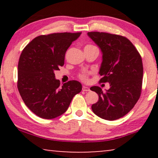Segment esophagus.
I'll return each instance as SVG.
<instances>
[{
  "mask_svg": "<svg viewBox=\"0 0 158 158\" xmlns=\"http://www.w3.org/2000/svg\"><path fill=\"white\" fill-rule=\"evenodd\" d=\"M82 90H83V91L88 92V91H90V88L88 87H85V86H83V88H82Z\"/></svg>",
  "mask_w": 158,
  "mask_h": 158,
  "instance_id": "obj_1",
  "label": "esophagus"
}]
</instances>
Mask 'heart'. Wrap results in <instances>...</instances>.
<instances>
[{
    "mask_svg": "<svg viewBox=\"0 0 158 158\" xmlns=\"http://www.w3.org/2000/svg\"><path fill=\"white\" fill-rule=\"evenodd\" d=\"M96 47V46H94V45H93V44H88L85 47ZM89 75H90L89 72H86V71H85V72H82L80 73V74L78 75V77L82 81L87 82L88 81V77H89Z\"/></svg>",
    "mask_w": 158,
    "mask_h": 158,
    "instance_id": "b5f03b06",
    "label": "heart"
}]
</instances>
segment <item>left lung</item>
Segmentation results:
<instances>
[{
	"label": "left lung",
	"instance_id": "1",
	"mask_svg": "<svg viewBox=\"0 0 158 158\" xmlns=\"http://www.w3.org/2000/svg\"><path fill=\"white\" fill-rule=\"evenodd\" d=\"M88 35L103 53L100 82H108L110 85L105 92L98 86L90 88L98 95V101L92 105V110L103 119H118L133 109L141 95L143 77L141 55L125 36L98 31L88 32Z\"/></svg>",
	"mask_w": 158,
	"mask_h": 158
}]
</instances>
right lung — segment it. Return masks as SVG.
<instances>
[{"mask_svg":"<svg viewBox=\"0 0 158 158\" xmlns=\"http://www.w3.org/2000/svg\"><path fill=\"white\" fill-rule=\"evenodd\" d=\"M77 33H53L34 38L23 49L18 64L17 87L26 106L36 116L52 119L62 115L82 90L70 81L60 85L54 71L64 65V55Z\"/></svg>","mask_w":158,"mask_h":158,"instance_id":"add662e5","label":"right lung"}]
</instances>
